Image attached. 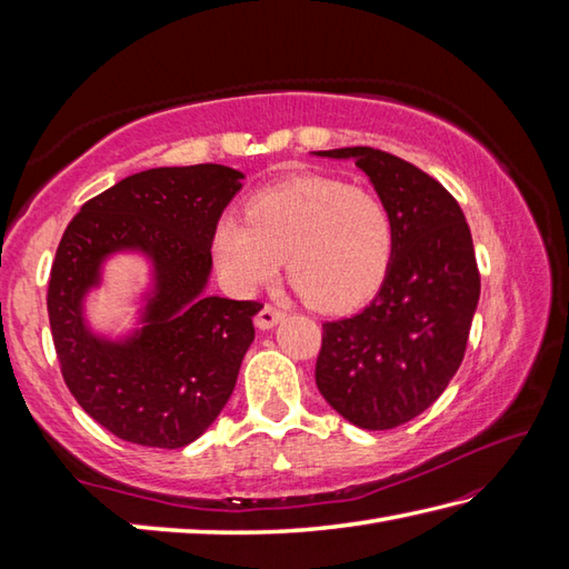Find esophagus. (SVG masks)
I'll return each mask as SVG.
<instances>
[{"instance_id": "esophagus-1", "label": "esophagus", "mask_w": 569, "mask_h": 569, "mask_svg": "<svg viewBox=\"0 0 569 569\" xmlns=\"http://www.w3.org/2000/svg\"><path fill=\"white\" fill-rule=\"evenodd\" d=\"M286 316L281 310H276L273 306H263L261 310H259V316H257V328L259 330H273L278 322H281Z\"/></svg>"}]
</instances>
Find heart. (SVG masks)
I'll use <instances>...</instances> for the list:
<instances>
[{"label":"heart","instance_id":"b5f03b06","mask_svg":"<svg viewBox=\"0 0 569 569\" xmlns=\"http://www.w3.org/2000/svg\"><path fill=\"white\" fill-rule=\"evenodd\" d=\"M393 220L383 200L340 178L296 176L259 190L247 217L224 212L212 259L234 293L269 283L286 257L288 278L325 312L352 310L379 291L393 259Z\"/></svg>","mask_w":569,"mask_h":569}]
</instances>
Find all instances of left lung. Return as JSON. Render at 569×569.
<instances>
[{"mask_svg":"<svg viewBox=\"0 0 569 569\" xmlns=\"http://www.w3.org/2000/svg\"><path fill=\"white\" fill-rule=\"evenodd\" d=\"M355 161L393 220V259L377 298L322 325L316 383L361 430H391L438 401L465 359L479 271L462 208L418 166L371 147L312 151Z\"/></svg>","mask_w":569,"mask_h":569,"instance_id":"8db88e82","label":"left lung"}]
</instances>
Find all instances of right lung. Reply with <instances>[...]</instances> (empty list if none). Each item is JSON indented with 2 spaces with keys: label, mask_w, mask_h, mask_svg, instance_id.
Here are the masks:
<instances>
[{
  "label": "right lung",
  "mask_w": 569,
  "mask_h": 569,
  "mask_svg": "<svg viewBox=\"0 0 569 569\" xmlns=\"http://www.w3.org/2000/svg\"><path fill=\"white\" fill-rule=\"evenodd\" d=\"M241 180L220 163L151 168L84 202L60 239L48 283L60 371L84 413L117 438L178 450L234 391L261 306L208 296V283L212 229ZM114 256L150 266L136 322L117 336L87 318Z\"/></svg>",
  "instance_id": "obj_1"
}]
</instances>
